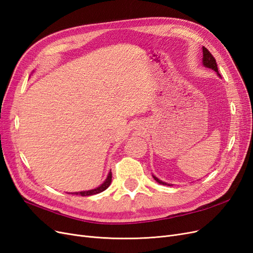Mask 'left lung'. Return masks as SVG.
<instances>
[{"instance_id": "left-lung-1", "label": "left lung", "mask_w": 253, "mask_h": 253, "mask_svg": "<svg viewBox=\"0 0 253 253\" xmlns=\"http://www.w3.org/2000/svg\"><path fill=\"white\" fill-rule=\"evenodd\" d=\"M203 64H204L205 67H208V68H211V70H213V71H215L216 75L218 76L219 78H221L219 73H218V70H217V65H216L215 59H214V57L211 55V52L208 49H207L206 47H204V46H203ZM153 178H154L158 183H160V185L171 186L170 183H167V182H165L163 180L158 179L156 176H154V175H153Z\"/></svg>"}]
</instances>
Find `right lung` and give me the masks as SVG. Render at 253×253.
<instances>
[{"label": "right lung", "instance_id": "right-lung-1", "mask_svg": "<svg viewBox=\"0 0 253 253\" xmlns=\"http://www.w3.org/2000/svg\"><path fill=\"white\" fill-rule=\"evenodd\" d=\"M111 181H112V172L110 170L109 174H108V177L105 178V180L101 183L100 186L95 188V189H91V190H87V191H80V192H72L71 194H76V195H81V196H89V195H94V194H98V193H101L103 192L104 190L108 189L111 185Z\"/></svg>", "mask_w": 253, "mask_h": 253}]
</instances>
